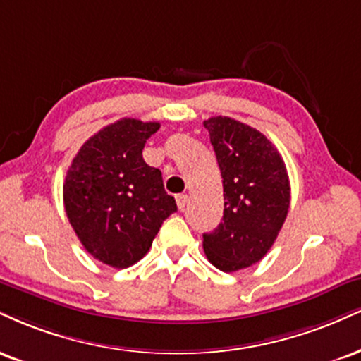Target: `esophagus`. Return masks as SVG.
<instances>
[{"label":"esophagus","instance_id":"obj_1","mask_svg":"<svg viewBox=\"0 0 361 361\" xmlns=\"http://www.w3.org/2000/svg\"><path fill=\"white\" fill-rule=\"evenodd\" d=\"M186 203H188V197H186V195H178L176 205H178V208H180V210H185Z\"/></svg>","mask_w":361,"mask_h":361}]
</instances>
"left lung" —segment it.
<instances>
[{
  "mask_svg": "<svg viewBox=\"0 0 361 361\" xmlns=\"http://www.w3.org/2000/svg\"><path fill=\"white\" fill-rule=\"evenodd\" d=\"M224 183V222L203 233L207 259L224 272L259 262L288 216L290 186L286 164L269 139L240 121H203Z\"/></svg>",
  "mask_w": 361,
  "mask_h": 361,
  "instance_id": "left-lung-1",
  "label": "left lung"
}]
</instances>
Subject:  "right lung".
<instances>
[{
	"label": "right lung",
	"instance_id": "obj_1",
	"mask_svg": "<svg viewBox=\"0 0 361 361\" xmlns=\"http://www.w3.org/2000/svg\"><path fill=\"white\" fill-rule=\"evenodd\" d=\"M159 123L116 121L89 137L63 183L68 222L92 257L126 269L141 260L176 202L164 192L161 171L142 159L146 139Z\"/></svg>",
	"mask_w": 361,
	"mask_h": 361
}]
</instances>
